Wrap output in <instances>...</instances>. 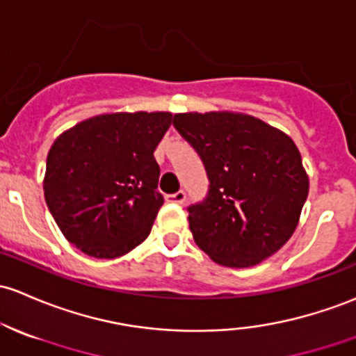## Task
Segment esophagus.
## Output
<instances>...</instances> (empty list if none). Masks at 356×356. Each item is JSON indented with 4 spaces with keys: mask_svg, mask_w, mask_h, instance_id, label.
<instances>
[{
    "mask_svg": "<svg viewBox=\"0 0 356 356\" xmlns=\"http://www.w3.org/2000/svg\"><path fill=\"white\" fill-rule=\"evenodd\" d=\"M185 198H186V195L183 190H179V192H177V193L166 195V200L171 202V204H183V202H185Z\"/></svg>",
    "mask_w": 356,
    "mask_h": 356,
    "instance_id": "obj_1",
    "label": "esophagus"
}]
</instances>
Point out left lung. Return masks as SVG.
<instances>
[{"instance_id":"obj_1","label":"left lung","mask_w":356,"mask_h":356,"mask_svg":"<svg viewBox=\"0 0 356 356\" xmlns=\"http://www.w3.org/2000/svg\"><path fill=\"white\" fill-rule=\"evenodd\" d=\"M173 125L207 171V197L188 207L198 248L232 268L277 253L296 231L309 193L293 140L246 113H177Z\"/></svg>"}]
</instances>
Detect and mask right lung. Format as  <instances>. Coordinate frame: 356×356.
Listing matches in <instances>:
<instances>
[{
    "mask_svg": "<svg viewBox=\"0 0 356 356\" xmlns=\"http://www.w3.org/2000/svg\"><path fill=\"white\" fill-rule=\"evenodd\" d=\"M171 117L105 113L54 140L45 168V202L60 232L83 253L118 258L149 236L164 202L154 151Z\"/></svg>",
    "mask_w": 356,
    "mask_h": 356,
    "instance_id": "1",
    "label": "right lung"
}]
</instances>
